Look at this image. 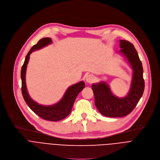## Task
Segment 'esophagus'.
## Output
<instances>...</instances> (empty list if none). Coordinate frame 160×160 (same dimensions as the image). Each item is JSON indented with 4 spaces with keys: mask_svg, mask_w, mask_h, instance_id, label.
Instances as JSON below:
<instances>
[{
    "mask_svg": "<svg viewBox=\"0 0 160 160\" xmlns=\"http://www.w3.org/2000/svg\"><path fill=\"white\" fill-rule=\"evenodd\" d=\"M93 81H94V77L91 74L88 75L87 77H86V81L88 83H92Z\"/></svg>",
    "mask_w": 160,
    "mask_h": 160,
    "instance_id": "1",
    "label": "esophagus"
}]
</instances>
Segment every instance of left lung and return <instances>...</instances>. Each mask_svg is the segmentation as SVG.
Instances as JSON below:
<instances>
[{"label": "left lung", "instance_id": "left-lung-1", "mask_svg": "<svg viewBox=\"0 0 160 160\" xmlns=\"http://www.w3.org/2000/svg\"><path fill=\"white\" fill-rule=\"evenodd\" d=\"M121 50L132 69V78L128 94L122 98L115 96L105 82L93 84L92 88L95 97V104L99 112L108 117H122L129 115L136 107L142 97L145 87L143 67L138 52L128 41L120 40Z\"/></svg>", "mask_w": 160, "mask_h": 160}]
</instances>
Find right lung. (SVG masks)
Listing matches in <instances>:
<instances>
[{
    "label": "right lung",
    "instance_id": "obj_1",
    "mask_svg": "<svg viewBox=\"0 0 160 160\" xmlns=\"http://www.w3.org/2000/svg\"><path fill=\"white\" fill-rule=\"evenodd\" d=\"M51 43H52L51 38H42L38 41L37 44L32 46L28 53L21 69L22 93L24 100L33 112L44 120L56 122L65 118L70 113L76 97L84 88L85 84L83 81H80L70 86L67 90L61 101L51 106H43L39 104L31 99L28 93L26 83V73L30 58L29 56L32 52L36 50H39Z\"/></svg>",
    "mask_w": 160,
    "mask_h": 160
}]
</instances>
